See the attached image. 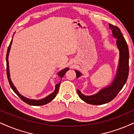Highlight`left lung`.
<instances>
[{
  "mask_svg": "<svg viewBox=\"0 0 134 134\" xmlns=\"http://www.w3.org/2000/svg\"><path fill=\"white\" fill-rule=\"evenodd\" d=\"M109 25L113 32V37L117 39L116 44L119 50V61L116 76L113 82L109 86L102 89L94 95L85 96L82 94L80 90H77V94L80 98L90 104L102 105L111 101L122 89L127 80L129 71V52L127 43L120 32V30L118 27L111 24H109ZM75 72L77 78L82 75L78 71L75 70Z\"/></svg>",
  "mask_w": 134,
  "mask_h": 134,
  "instance_id": "left-lung-1",
  "label": "left lung"
}]
</instances>
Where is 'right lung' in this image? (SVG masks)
Instances as JSON below:
<instances>
[{"label":"right lung","mask_w":134,"mask_h":134,"mask_svg":"<svg viewBox=\"0 0 134 134\" xmlns=\"http://www.w3.org/2000/svg\"><path fill=\"white\" fill-rule=\"evenodd\" d=\"M15 34V33H14ZM12 41L10 42V43L9 47H8V49H7V55H6V62H7V78H8V81H9V84H10V86L11 88L12 89V90L14 91L15 93L16 94V95L19 96L20 98L21 99V100H23V101L25 102V103L28 104L29 105H36V106H38V105H44V104H47L49 103V102H51L53 99H54V97L57 96V94H58V90H59V85H60V83L61 82H59V83L57 84V85L55 86V90H54V91L53 92H52L51 94H49L48 96L47 97H44L43 99H40V100H35V99H28L27 97L23 96L22 95H21L19 93V91H18L17 90H16V87H15V86L14 85V84L12 83V82L11 81V79L10 77V72H9V52H10V48H11V45H12ZM69 70V68H66L64 69V70H63L61 71H59L58 73V75L59 77H61V78H62L63 77V76L65 75V73L67 71Z\"/></svg>","instance_id":"1"}]
</instances>
